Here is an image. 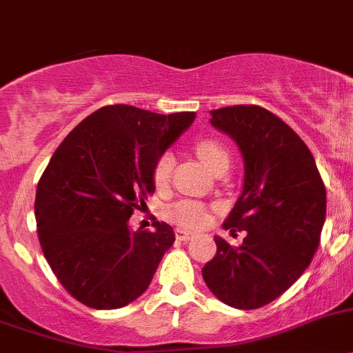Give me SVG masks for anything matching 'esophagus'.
Here are the masks:
<instances>
[{
    "label": "esophagus",
    "mask_w": 353,
    "mask_h": 353,
    "mask_svg": "<svg viewBox=\"0 0 353 353\" xmlns=\"http://www.w3.org/2000/svg\"><path fill=\"white\" fill-rule=\"evenodd\" d=\"M194 234L189 232V230H183V229H176L174 230V237L179 241H189Z\"/></svg>",
    "instance_id": "obj_1"
}]
</instances>
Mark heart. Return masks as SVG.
I'll use <instances>...</instances> for the list:
<instances>
[{"instance_id":"obj_1","label":"heart","mask_w":353,"mask_h":353,"mask_svg":"<svg viewBox=\"0 0 353 353\" xmlns=\"http://www.w3.org/2000/svg\"><path fill=\"white\" fill-rule=\"evenodd\" d=\"M197 157L210 168L211 171H214V168L220 166L221 163H229V150L225 149L221 143H218L216 140L211 139H201L197 140L196 145ZM171 170H173V157L170 154H164L161 156V159L157 161L156 168H154V182L156 185H166L168 180L171 176ZM168 218L174 223L182 225V227H190V229H196L201 225L206 223L208 213L204 210L203 204L196 203V201H179V203L171 204L168 208Z\"/></svg>"}]
</instances>
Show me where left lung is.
Listing matches in <instances>:
<instances>
[{
  "label": "left lung",
  "mask_w": 353,
  "mask_h": 353,
  "mask_svg": "<svg viewBox=\"0 0 353 353\" xmlns=\"http://www.w3.org/2000/svg\"><path fill=\"white\" fill-rule=\"evenodd\" d=\"M211 126L237 143L244 185L223 229L246 230L239 248L214 237L203 279L225 305L254 310L279 298L310 265L325 220V189L303 140L270 110H211Z\"/></svg>",
  "instance_id": "8db88e82"
}]
</instances>
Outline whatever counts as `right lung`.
I'll return each mask as SVG.
<instances>
[{
  "mask_svg": "<svg viewBox=\"0 0 353 353\" xmlns=\"http://www.w3.org/2000/svg\"><path fill=\"white\" fill-rule=\"evenodd\" d=\"M196 112L156 114L105 105L65 137L36 190V225L46 261L63 288L97 310L132 303L149 288L174 243L164 221L130 229L156 190L154 168Z\"/></svg>",
  "mask_w": 353,
  "mask_h": 353,
  "instance_id": "1",
  "label": "right lung"
}]
</instances>
